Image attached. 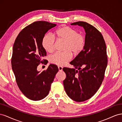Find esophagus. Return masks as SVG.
Wrapping results in <instances>:
<instances>
[{
    "label": "esophagus",
    "mask_w": 122,
    "mask_h": 122,
    "mask_svg": "<svg viewBox=\"0 0 122 122\" xmlns=\"http://www.w3.org/2000/svg\"><path fill=\"white\" fill-rule=\"evenodd\" d=\"M58 69H59V71H62V69H63V67L61 66H58Z\"/></svg>",
    "instance_id": "esophagus-1"
}]
</instances>
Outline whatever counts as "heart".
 I'll list each match as a JSON object with an SVG mask.
<instances>
[{
	"label": "heart",
	"instance_id": "b5f03b06",
	"mask_svg": "<svg viewBox=\"0 0 122 122\" xmlns=\"http://www.w3.org/2000/svg\"><path fill=\"white\" fill-rule=\"evenodd\" d=\"M54 37L48 34L45 35L42 44L44 49L48 53H52L55 49V38L58 40L64 42V52H57L51 56V63L62 66L70 61L71 53L74 56L80 54L84 49L86 44V38L84 35L78 33L76 30L68 26H63L55 31Z\"/></svg>",
	"mask_w": 122,
	"mask_h": 122
}]
</instances>
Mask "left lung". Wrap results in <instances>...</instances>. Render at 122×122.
Masks as SVG:
<instances>
[{
    "mask_svg": "<svg viewBox=\"0 0 122 122\" xmlns=\"http://www.w3.org/2000/svg\"><path fill=\"white\" fill-rule=\"evenodd\" d=\"M71 24L83 27L86 44L70 62L75 68H63L66 74L63 85L69 98L81 102L91 98L102 84L107 65L106 46L102 34L91 24L83 21Z\"/></svg>",
    "mask_w": 122,
    "mask_h": 122,
    "instance_id": "left-lung-1",
    "label": "left lung"
}]
</instances>
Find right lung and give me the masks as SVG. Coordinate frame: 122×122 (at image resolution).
Returning <instances> with one entry per match:
<instances>
[{
    "label": "right lung",
    "mask_w": 122,
    "mask_h": 122,
    "mask_svg": "<svg viewBox=\"0 0 122 122\" xmlns=\"http://www.w3.org/2000/svg\"><path fill=\"white\" fill-rule=\"evenodd\" d=\"M55 26L44 21L34 22L21 30L14 44L12 68L19 89L30 100L39 101L46 97L58 71L54 64L42 72L37 69L40 63H47L43 59L46 52L42 40L47 31Z\"/></svg>",
    "instance_id": "obj_1"
}]
</instances>
